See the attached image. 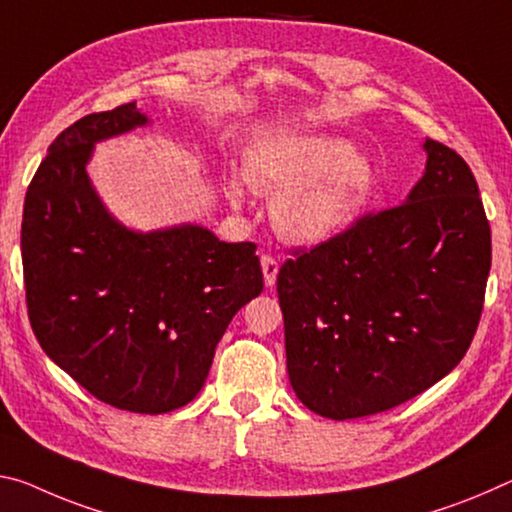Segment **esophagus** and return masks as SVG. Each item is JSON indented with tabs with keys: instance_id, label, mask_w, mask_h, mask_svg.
Returning <instances> with one entry per match:
<instances>
[{
	"instance_id": "esophagus-1",
	"label": "esophagus",
	"mask_w": 512,
	"mask_h": 512,
	"mask_svg": "<svg viewBox=\"0 0 512 512\" xmlns=\"http://www.w3.org/2000/svg\"><path fill=\"white\" fill-rule=\"evenodd\" d=\"M278 262L271 255H264L262 257V273H264V285L266 287H273L275 280H278Z\"/></svg>"
}]
</instances>
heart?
Here are the masks:
<instances>
[{
	"mask_svg": "<svg viewBox=\"0 0 512 512\" xmlns=\"http://www.w3.org/2000/svg\"><path fill=\"white\" fill-rule=\"evenodd\" d=\"M243 177L273 196L271 216L282 237L326 243L358 221L373 189V168L353 143L332 134H296L264 141L248 152ZM234 207L246 202L243 184L227 180Z\"/></svg>",
	"mask_w": 512,
	"mask_h": 512,
	"instance_id": "obj_1",
	"label": "heart"
}]
</instances>
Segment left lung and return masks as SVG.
<instances>
[{
    "mask_svg": "<svg viewBox=\"0 0 512 512\" xmlns=\"http://www.w3.org/2000/svg\"><path fill=\"white\" fill-rule=\"evenodd\" d=\"M403 205L287 259L278 273L289 383L328 419L405 403L462 360L481 319L490 223L458 152L424 141Z\"/></svg>",
    "mask_w": 512,
    "mask_h": 512,
    "instance_id": "obj_1",
    "label": "left lung"
}]
</instances>
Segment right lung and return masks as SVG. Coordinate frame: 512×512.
Instances as JSON below:
<instances>
[{
    "label": "right lung",
    "mask_w": 512,
    "mask_h": 512,
    "mask_svg": "<svg viewBox=\"0 0 512 512\" xmlns=\"http://www.w3.org/2000/svg\"><path fill=\"white\" fill-rule=\"evenodd\" d=\"M136 102L56 136L24 198L29 321L54 364L118 410L164 415L205 385L225 328L264 280L255 243L182 223L132 230L86 173L95 145L150 125Z\"/></svg>",
    "instance_id": "right-lung-1"
}]
</instances>
